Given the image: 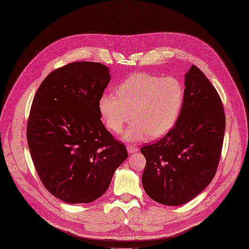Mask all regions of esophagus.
Here are the masks:
<instances>
[{"label":"esophagus","mask_w":249,"mask_h":249,"mask_svg":"<svg viewBox=\"0 0 249 249\" xmlns=\"http://www.w3.org/2000/svg\"><path fill=\"white\" fill-rule=\"evenodd\" d=\"M127 150H128L129 153H134V152H137L139 150V148L137 146H134V145H128Z\"/></svg>","instance_id":"34e87169"}]
</instances>
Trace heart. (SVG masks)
Masks as SVG:
<instances>
[{
	"label": "heart",
	"mask_w": 249,
	"mask_h": 249,
	"mask_svg": "<svg viewBox=\"0 0 249 249\" xmlns=\"http://www.w3.org/2000/svg\"><path fill=\"white\" fill-rule=\"evenodd\" d=\"M116 94H106L100 99V111L115 134L133 118L123 135L131 142L143 141L147 135L151 139L166 135L175 126L185 100L184 86L177 78L149 73L129 76Z\"/></svg>",
	"instance_id": "b5f03b06"
}]
</instances>
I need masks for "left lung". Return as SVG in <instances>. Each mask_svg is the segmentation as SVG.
Listing matches in <instances>:
<instances>
[{"mask_svg":"<svg viewBox=\"0 0 249 249\" xmlns=\"http://www.w3.org/2000/svg\"><path fill=\"white\" fill-rule=\"evenodd\" d=\"M185 86L175 126L141 148L146 160L142 187L164 205H182L198 196L216 174L223 146L226 118L218 92L196 65L186 73Z\"/></svg>","mask_w":249,"mask_h":249,"instance_id":"left-lung-1","label":"left lung"}]
</instances>
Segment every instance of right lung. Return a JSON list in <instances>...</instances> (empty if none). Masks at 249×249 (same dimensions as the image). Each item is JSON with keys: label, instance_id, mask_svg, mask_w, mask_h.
I'll return each mask as SVG.
<instances>
[{"label": "right lung", "instance_id": "obj_1", "mask_svg": "<svg viewBox=\"0 0 249 249\" xmlns=\"http://www.w3.org/2000/svg\"><path fill=\"white\" fill-rule=\"evenodd\" d=\"M110 81L100 62L77 61L51 72L31 106L27 142L38 176L56 198L89 203L108 189L128 157L107 130L100 99Z\"/></svg>", "mask_w": 249, "mask_h": 249}]
</instances>
